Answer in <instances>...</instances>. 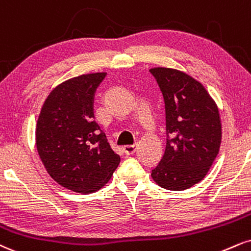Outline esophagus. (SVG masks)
<instances>
[{"instance_id": "34e87169", "label": "esophagus", "mask_w": 251, "mask_h": 251, "mask_svg": "<svg viewBox=\"0 0 251 251\" xmlns=\"http://www.w3.org/2000/svg\"><path fill=\"white\" fill-rule=\"evenodd\" d=\"M138 146L137 145H127V146H124V153L127 155H131V154H134L135 151H137Z\"/></svg>"}]
</instances>
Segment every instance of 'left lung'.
<instances>
[{"instance_id": "left-lung-1", "label": "left lung", "mask_w": 251, "mask_h": 251, "mask_svg": "<svg viewBox=\"0 0 251 251\" xmlns=\"http://www.w3.org/2000/svg\"><path fill=\"white\" fill-rule=\"evenodd\" d=\"M165 101L166 143L152 177L162 188L183 191L206 176L219 154L222 131L219 108L203 85L185 72L150 70Z\"/></svg>"}]
</instances>
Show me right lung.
<instances>
[{
    "label": "right lung",
    "mask_w": 251,
    "mask_h": 251,
    "mask_svg": "<svg viewBox=\"0 0 251 251\" xmlns=\"http://www.w3.org/2000/svg\"><path fill=\"white\" fill-rule=\"evenodd\" d=\"M106 74L83 75L53 89L36 126L39 158L50 176L77 193L100 189L120 162L93 118V97Z\"/></svg>",
    "instance_id": "right-lung-1"
}]
</instances>
